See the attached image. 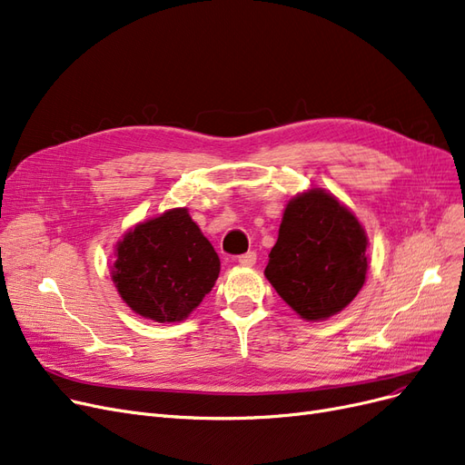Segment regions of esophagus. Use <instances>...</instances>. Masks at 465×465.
<instances>
[{
  "label": "esophagus",
  "instance_id": "obj_1",
  "mask_svg": "<svg viewBox=\"0 0 465 465\" xmlns=\"http://www.w3.org/2000/svg\"><path fill=\"white\" fill-rule=\"evenodd\" d=\"M237 262L242 266H252L256 262V252L254 251H249L245 254H239L237 256Z\"/></svg>",
  "mask_w": 465,
  "mask_h": 465
}]
</instances>
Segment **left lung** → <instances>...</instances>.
<instances>
[{"label": "left lung", "instance_id": "8db88e82", "mask_svg": "<svg viewBox=\"0 0 465 465\" xmlns=\"http://www.w3.org/2000/svg\"><path fill=\"white\" fill-rule=\"evenodd\" d=\"M368 235L362 223L322 187L291 199L264 276L308 320L330 318L352 302L366 282Z\"/></svg>", "mask_w": 465, "mask_h": 465}]
</instances>
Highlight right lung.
<instances>
[{
  "label": "right lung",
  "mask_w": 465,
  "mask_h": 465,
  "mask_svg": "<svg viewBox=\"0 0 465 465\" xmlns=\"http://www.w3.org/2000/svg\"><path fill=\"white\" fill-rule=\"evenodd\" d=\"M113 282L135 314L182 322L214 287L220 259L187 209H170L116 243Z\"/></svg>",
  "instance_id": "1"
}]
</instances>
